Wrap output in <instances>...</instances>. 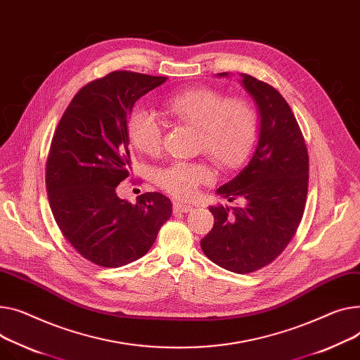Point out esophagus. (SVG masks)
<instances>
[{
    "instance_id": "34e87169",
    "label": "esophagus",
    "mask_w": 360,
    "mask_h": 360,
    "mask_svg": "<svg viewBox=\"0 0 360 360\" xmlns=\"http://www.w3.org/2000/svg\"><path fill=\"white\" fill-rule=\"evenodd\" d=\"M191 210H193V207L191 205H186V204H182L178 201L174 202V212H188Z\"/></svg>"
}]
</instances>
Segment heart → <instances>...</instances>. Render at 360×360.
<instances>
[{
    "mask_svg": "<svg viewBox=\"0 0 360 360\" xmlns=\"http://www.w3.org/2000/svg\"><path fill=\"white\" fill-rule=\"evenodd\" d=\"M162 108L175 122L194 127L197 150L223 171L240 165L253 148L257 114L243 98H226L219 91L197 86L165 98ZM162 124L150 111L139 110L129 120V137L136 150L155 156L162 146ZM212 179L204 162H174L159 169L156 184L167 194L188 200Z\"/></svg>",
    "mask_w": 360,
    "mask_h": 360,
    "instance_id": "obj_1",
    "label": "heart"
}]
</instances>
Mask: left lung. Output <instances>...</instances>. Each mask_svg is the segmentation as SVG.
<instances>
[{"label":"left lung","mask_w":360,"mask_h":360,"mask_svg":"<svg viewBox=\"0 0 360 360\" xmlns=\"http://www.w3.org/2000/svg\"><path fill=\"white\" fill-rule=\"evenodd\" d=\"M221 77L227 74H220ZM260 112V136L249 165L217 194L236 207H210L211 231L201 238L204 255L236 274L272 263L301 223L308 191V152L297 118L269 84L242 75Z\"/></svg>","instance_id":"obj_1"}]
</instances>
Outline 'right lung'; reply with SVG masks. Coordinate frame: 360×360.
<instances>
[{"mask_svg": "<svg viewBox=\"0 0 360 360\" xmlns=\"http://www.w3.org/2000/svg\"><path fill=\"white\" fill-rule=\"evenodd\" d=\"M166 77L114 70L82 86L65 110L46 162L55 221L82 257L120 268L145 256L172 215L169 198L146 193L131 204L115 188L129 178V126L134 103Z\"/></svg>", "mask_w": 360, "mask_h": 360, "instance_id": "right-lung-1", "label": "right lung"}]
</instances>
